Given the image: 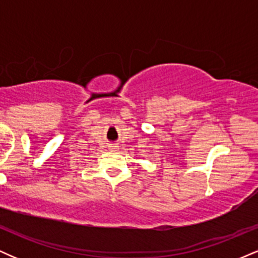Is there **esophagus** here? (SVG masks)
Here are the masks:
<instances>
[{
  "mask_svg": "<svg viewBox=\"0 0 258 258\" xmlns=\"http://www.w3.org/2000/svg\"><path fill=\"white\" fill-rule=\"evenodd\" d=\"M109 149L111 150V152H119V146H117V144H111L110 147H109Z\"/></svg>",
  "mask_w": 258,
  "mask_h": 258,
  "instance_id": "esophagus-1",
  "label": "esophagus"
}]
</instances>
